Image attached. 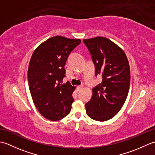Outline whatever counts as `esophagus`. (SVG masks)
<instances>
[{
  "label": "esophagus",
  "mask_w": 155,
  "mask_h": 155,
  "mask_svg": "<svg viewBox=\"0 0 155 155\" xmlns=\"http://www.w3.org/2000/svg\"><path fill=\"white\" fill-rule=\"evenodd\" d=\"M83 85H80V86H78V87H77V90H78V91H79V90H81V88H83Z\"/></svg>",
  "instance_id": "esophagus-1"
}]
</instances>
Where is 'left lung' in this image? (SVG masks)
Returning <instances> with one entry per match:
<instances>
[{
	"label": "left lung",
	"mask_w": 155,
	"mask_h": 155,
	"mask_svg": "<svg viewBox=\"0 0 155 155\" xmlns=\"http://www.w3.org/2000/svg\"><path fill=\"white\" fill-rule=\"evenodd\" d=\"M95 66V74H102L101 83L93 88L85 104L92 119L106 121L114 117L127 99L130 87V67L126 54L109 39L97 37L84 39Z\"/></svg>",
	"instance_id": "8db88e82"
}]
</instances>
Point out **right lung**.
<instances>
[{"mask_svg":"<svg viewBox=\"0 0 155 155\" xmlns=\"http://www.w3.org/2000/svg\"><path fill=\"white\" fill-rule=\"evenodd\" d=\"M81 42L61 36L48 38L35 49L28 69L29 90L34 104L42 116L56 121L69 114L76 88L62 84L64 65L72 50Z\"/></svg>","mask_w":155,"mask_h":155,"instance_id":"right-lung-1","label":"right lung"}]
</instances>
